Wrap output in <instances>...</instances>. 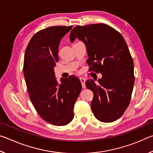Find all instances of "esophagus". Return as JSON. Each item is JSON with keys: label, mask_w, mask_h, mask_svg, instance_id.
Instances as JSON below:
<instances>
[{"label": "esophagus", "mask_w": 153, "mask_h": 153, "mask_svg": "<svg viewBox=\"0 0 153 153\" xmlns=\"http://www.w3.org/2000/svg\"><path fill=\"white\" fill-rule=\"evenodd\" d=\"M79 79H80V82L82 83V88H86V84H85V82H86V80H85L84 77H80Z\"/></svg>", "instance_id": "34e87169"}]
</instances>
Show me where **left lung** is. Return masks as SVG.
Wrapping results in <instances>:
<instances>
[{"instance_id":"obj_1","label":"left lung","mask_w":153,"mask_h":153,"mask_svg":"<svg viewBox=\"0 0 153 153\" xmlns=\"http://www.w3.org/2000/svg\"><path fill=\"white\" fill-rule=\"evenodd\" d=\"M69 38L71 42L77 38L84 43L89 71L102 74L97 83L86 82L94 94V117L105 123L118 120L128 107L134 84L133 59L122 35L109 25L96 24L77 25Z\"/></svg>"}]
</instances>
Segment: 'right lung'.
<instances>
[{
  "instance_id": "1",
  "label": "right lung",
  "mask_w": 153,
  "mask_h": 153,
  "mask_svg": "<svg viewBox=\"0 0 153 153\" xmlns=\"http://www.w3.org/2000/svg\"><path fill=\"white\" fill-rule=\"evenodd\" d=\"M71 26H53L38 32L25 52L24 74L30 98L39 115L54 126H65L74 118V107L82 90L74 76L61 78L54 68L59 61V43Z\"/></svg>"
}]
</instances>
